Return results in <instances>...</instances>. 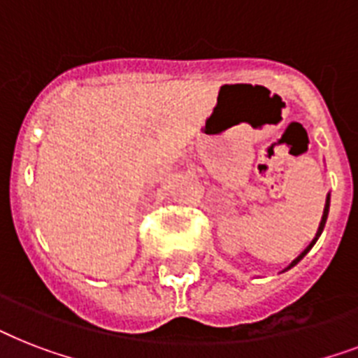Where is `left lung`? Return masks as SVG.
<instances>
[{"mask_svg": "<svg viewBox=\"0 0 358 358\" xmlns=\"http://www.w3.org/2000/svg\"><path fill=\"white\" fill-rule=\"evenodd\" d=\"M329 202H331V195H327V201H325V208H323V215H322V223H320V229H317V232H316V238L312 239V243L308 245V247H306V249L303 250V252H301V255L297 256V258H295V260L292 262V264H289L288 267H286V269H289V267H294L295 264H297V262H299L301 258H303V256H305L306 252H308V250L312 249V247H314V243H316V241H317V238H320V236H322L323 227H325V221H327V215H329ZM286 269H284V271H286Z\"/></svg>", "mask_w": 358, "mask_h": 358, "instance_id": "obj_1", "label": "left lung"}]
</instances>
